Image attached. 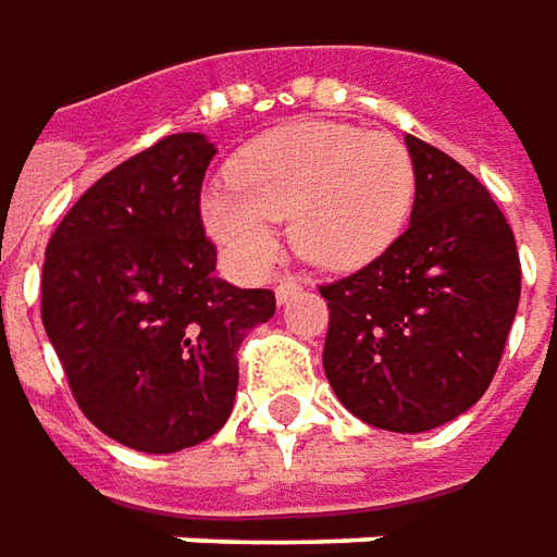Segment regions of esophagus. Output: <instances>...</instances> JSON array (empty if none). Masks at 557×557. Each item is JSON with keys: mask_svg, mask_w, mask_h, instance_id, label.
Returning a JSON list of instances; mask_svg holds the SVG:
<instances>
[{"mask_svg": "<svg viewBox=\"0 0 557 557\" xmlns=\"http://www.w3.org/2000/svg\"><path fill=\"white\" fill-rule=\"evenodd\" d=\"M301 293V283L296 277H280L277 280V301L280 305H286L289 298H296Z\"/></svg>", "mask_w": 557, "mask_h": 557, "instance_id": "esophagus-1", "label": "esophagus"}]
</instances>
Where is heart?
<instances>
[{"instance_id":"obj_1","label":"heart","mask_w":557,"mask_h":557,"mask_svg":"<svg viewBox=\"0 0 557 557\" xmlns=\"http://www.w3.org/2000/svg\"><path fill=\"white\" fill-rule=\"evenodd\" d=\"M224 178L227 187L202 197V224L249 268L277 259L274 221L286 219L293 249L308 264H370L404 234L416 200V169L400 138L320 120L259 135Z\"/></svg>"}]
</instances>
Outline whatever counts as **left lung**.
I'll use <instances>...</instances> for the list:
<instances>
[{"instance_id":"obj_1","label":"left lung","mask_w":557,"mask_h":557,"mask_svg":"<svg viewBox=\"0 0 557 557\" xmlns=\"http://www.w3.org/2000/svg\"><path fill=\"white\" fill-rule=\"evenodd\" d=\"M416 169L410 227L330 305L323 370L367 425L432 432L481 400L521 298V261L487 187L444 150L407 135Z\"/></svg>"}]
</instances>
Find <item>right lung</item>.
<instances>
[{"label":"right lung","mask_w":557,"mask_h":557,"mask_svg":"<svg viewBox=\"0 0 557 557\" xmlns=\"http://www.w3.org/2000/svg\"><path fill=\"white\" fill-rule=\"evenodd\" d=\"M215 145L169 135L88 187L51 234L42 326L86 419L141 453H175L234 410L246 333L271 289L215 277L200 187Z\"/></svg>","instance_id":"1"}]
</instances>
